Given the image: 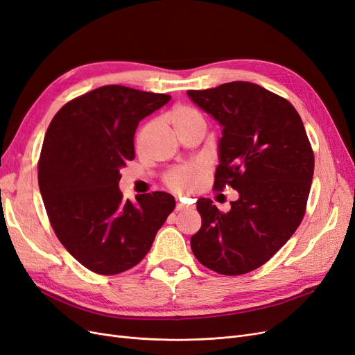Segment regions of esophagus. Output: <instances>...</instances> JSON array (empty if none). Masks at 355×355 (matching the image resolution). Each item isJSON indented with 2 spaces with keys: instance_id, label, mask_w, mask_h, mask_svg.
Listing matches in <instances>:
<instances>
[{
  "instance_id": "obj_1",
  "label": "esophagus",
  "mask_w": 355,
  "mask_h": 355,
  "mask_svg": "<svg viewBox=\"0 0 355 355\" xmlns=\"http://www.w3.org/2000/svg\"><path fill=\"white\" fill-rule=\"evenodd\" d=\"M189 209V206H188V204H184V202H176V210L178 211H184V210H188Z\"/></svg>"
}]
</instances>
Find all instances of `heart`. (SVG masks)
<instances>
[{
    "instance_id": "1",
    "label": "heart",
    "mask_w": 355,
    "mask_h": 355,
    "mask_svg": "<svg viewBox=\"0 0 355 355\" xmlns=\"http://www.w3.org/2000/svg\"><path fill=\"white\" fill-rule=\"evenodd\" d=\"M170 120L175 127V130H179L180 127H185L194 123H204L202 116L196 110L184 105H178L171 110ZM206 175V166L202 163H192L188 166H182L170 170L166 176V184L171 191H175L176 194H188V192L196 191L202 184Z\"/></svg>"
}]
</instances>
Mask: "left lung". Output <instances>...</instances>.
<instances>
[{"instance_id":"1","label":"left lung","mask_w":355,"mask_h":355,"mask_svg":"<svg viewBox=\"0 0 355 355\" xmlns=\"http://www.w3.org/2000/svg\"><path fill=\"white\" fill-rule=\"evenodd\" d=\"M188 98L222 127L214 188L225 184L239 192L227 213L200 198L201 228L191 249L209 270L240 275L263 265L282 249L302 222L314 154L292 103L261 85L245 81Z\"/></svg>"}]
</instances>
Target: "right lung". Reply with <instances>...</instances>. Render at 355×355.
<instances>
[{
    "label": "right lung",
    "instance_id": "obj_1",
    "mask_svg": "<svg viewBox=\"0 0 355 355\" xmlns=\"http://www.w3.org/2000/svg\"><path fill=\"white\" fill-rule=\"evenodd\" d=\"M168 94L105 85L68 102L42 142L38 185L59 241L81 265L102 275L130 270L151 249L176 202L167 192L123 198L118 188L133 137Z\"/></svg>",
    "mask_w": 355,
    "mask_h": 355
}]
</instances>
